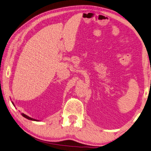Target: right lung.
<instances>
[{
    "label": "right lung",
    "instance_id": "add662e5",
    "mask_svg": "<svg viewBox=\"0 0 151 151\" xmlns=\"http://www.w3.org/2000/svg\"><path fill=\"white\" fill-rule=\"evenodd\" d=\"M12 104H13V103H12ZM22 115L24 117H25V118H26V119H29V120H32V121H37V120H36V119H32V118H31V117H28V116H27V115H26L25 114H24V113H22Z\"/></svg>",
    "mask_w": 151,
    "mask_h": 151
}]
</instances>
